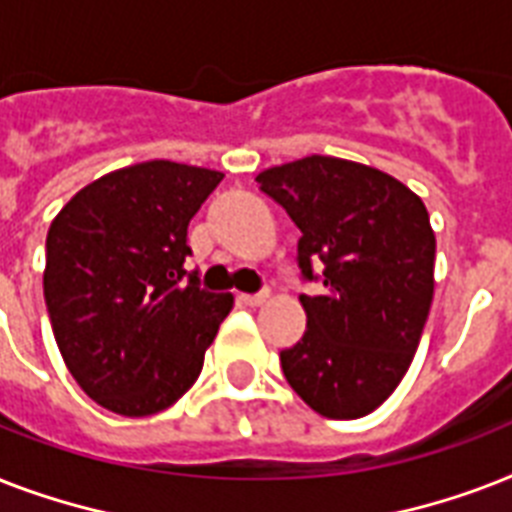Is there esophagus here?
Here are the masks:
<instances>
[{
  "label": "esophagus",
  "mask_w": 512,
  "mask_h": 512,
  "mask_svg": "<svg viewBox=\"0 0 512 512\" xmlns=\"http://www.w3.org/2000/svg\"><path fill=\"white\" fill-rule=\"evenodd\" d=\"M268 300V292H260V295H239V303L249 305V308H257Z\"/></svg>",
  "instance_id": "1"
}]
</instances>
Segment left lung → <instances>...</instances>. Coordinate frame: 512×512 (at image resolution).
<instances>
[{
    "mask_svg": "<svg viewBox=\"0 0 512 512\" xmlns=\"http://www.w3.org/2000/svg\"><path fill=\"white\" fill-rule=\"evenodd\" d=\"M300 228L305 279L324 268V295L300 297L303 340L281 350L297 396L329 420L374 412L404 380L433 303L436 233L401 180L337 156H305L255 177Z\"/></svg>",
    "mask_w": 512,
    "mask_h": 512,
    "instance_id": "8db88e82",
    "label": "left lung"
}]
</instances>
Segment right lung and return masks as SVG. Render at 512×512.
I'll return each mask as SVG.
<instances>
[{"label":"right lung","instance_id":"1","mask_svg":"<svg viewBox=\"0 0 512 512\" xmlns=\"http://www.w3.org/2000/svg\"><path fill=\"white\" fill-rule=\"evenodd\" d=\"M223 172L132 164L74 193L47 231L44 303L79 388L122 417L164 412L191 388L231 313L185 273L188 223Z\"/></svg>","mask_w":512,"mask_h":512}]
</instances>
